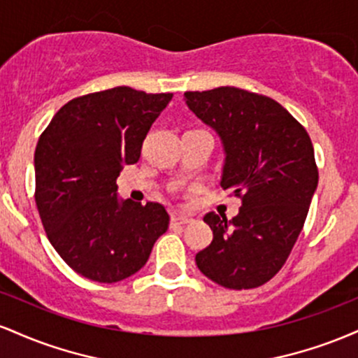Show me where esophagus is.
Instances as JSON below:
<instances>
[{"label": "esophagus", "mask_w": 358, "mask_h": 358, "mask_svg": "<svg viewBox=\"0 0 358 358\" xmlns=\"http://www.w3.org/2000/svg\"><path fill=\"white\" fill-rule=\"evenodd\" d=\"M171 222H173V224H178V225H185V224H190V222H193V219L190 215L175 213V215H171Z\"/></svg>", "instance_id": "1"}]
</instances>
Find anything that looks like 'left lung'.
Returning <instances> with one entry per match:
<instances>
[{
	"mask_svg": "<svg viewBox=\"0 0 358 358\" xmlns=\"http://www.w3.org/2000/svg\"><path fill=\"white\" fill-rule=\"evenodd\" d=\"M196 117L224 146L220 185L242 200L232 220L208 212L210 245L195 256L208 279L229 289L262 286L285 266L318 187L306 129L279 102L237 87L185 92Z\"/></svg>",
	"mask_w": 358,
	"mask_h": 358,
	"instance_id": "8db88e82",
	"label": "left lung"
}]
</instances>
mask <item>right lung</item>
<instances>
[{"instance_id":"1","label":"right lung","mask_w":358,"mask_h":358,"mask_svg":"<svg viewBox=\"0 0 358 358\" xmlns=\"http://www.w3.org/2000/svg\"><path fill=\"white\" fill-rule=\"evenodd\" d=\"M173 94L114 87L69 101L35 150V202L48 241L80 276L117 282L146 264L170 215L117 199L122 166L139 159Z\"/></svg>"}]
</instances>
